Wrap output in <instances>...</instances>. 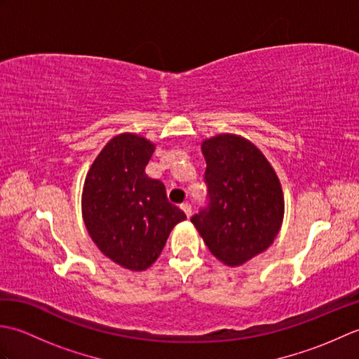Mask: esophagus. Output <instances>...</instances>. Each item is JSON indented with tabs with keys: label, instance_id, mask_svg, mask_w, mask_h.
Segmentation results:
<instances>
[{
	"label": "esophagus",
	"instance_id": "obj_1",
	"mask_svg": "<svg viewBox=\"0 0 359 359\" xmlns=\"http://www.w3.org/2000/svg\"><path fill=\"white\" fill-rule=\"evenodd\" d=\"M180 208L182 210H184V212H185V215H187V217H189V216H191V205H189V203H182L180 205Z\"/></svg>",
	"mask_w": 359,
	"mask_h": 359
}]
</instances>
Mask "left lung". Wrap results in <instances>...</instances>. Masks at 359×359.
<instances>
[{
    "mask_svg": "<svg viewBox=\"0 0 359 359\" xmlns=\"http://www.w3.org/2000/svg\"><path fill=\"white\" fill-rule=\"evenodd\" d=\"M210 205L191 217L211 255L239 266L269 248L284 220L276 171L253 142L217 134L202 142Z\"/></svg>",
    "mask_w": 359,
    "mask_h": 359,
    "instance_id": "8db88e82",
    "label": "left lung"
}]
</instances>
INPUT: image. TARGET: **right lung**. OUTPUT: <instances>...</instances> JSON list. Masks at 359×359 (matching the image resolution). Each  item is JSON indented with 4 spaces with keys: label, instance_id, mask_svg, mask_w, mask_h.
I'll return each instance as SVG.
<instances>
[{
    "label": "right lung",
    "instance_id": "add662e5",
    "mask_svg": "<svg viewBox=\"0 0 359 359\" xmlns=\"http://www.w3.org/2000/svg\"><path fill=\"white\" fill-rule=\"evenodd\" d=\"M156 143L123 133L90 165L81 194L86 230L102 253L126 270L157 261L172 228L187 216L166 199L165 185L144 172Z\"/></svg>",
    "mask_w": 359,
    "mask_h": 359
}]
</instances>
